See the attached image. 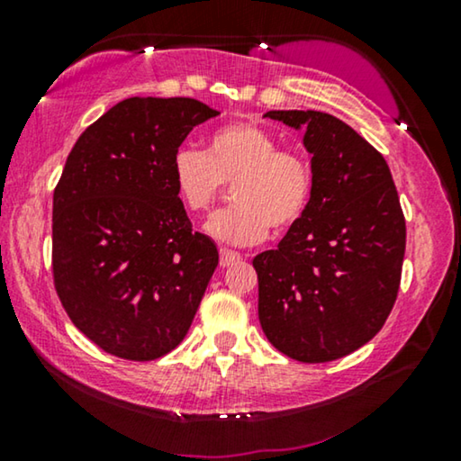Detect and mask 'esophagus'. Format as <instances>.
<instances>
[{
    "label": "esophagus",
    "mask_w": 461,
    "mask_h": 461,
    "mask_svg": "<svg viewBox=\"0 0 461 461\" xmlns=\"http://www.w3.org/2000/svg\"><path fill=\"white\" fill-rule=\"evenodd\" d=\"M241 260V256L237 254V251H230V249H220V267L226 268V267H232V264Z\"/></svg>",
    "instance_id": "34e87169"
}]
</instances>
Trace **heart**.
<instances>
[{"mask_svg":"<svg viewBox=\"0 0 461 461\" xmlns=\"http://www.w3.org/2000/svg\"><path fill=\"white\" fill-rule=\"evenodd\" d=\"M176 194L188 212H203L232 185L237 205L213 213L205 232L226 245H254L300 222L312 194V167L298 150L281 149L262 125L235 122L207 138V150L180 147L172 157Z\"/></svg>","mask_w":461,"mask_h":461,"instance_id":"obj_1","label":"heart"}]
</instances>
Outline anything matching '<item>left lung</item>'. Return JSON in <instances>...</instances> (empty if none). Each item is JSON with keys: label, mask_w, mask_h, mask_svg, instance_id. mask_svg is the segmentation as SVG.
<instances>
[{"label": "left lung", "mask_w": 461, "mask_h": 461, "mask_svg": "<svg viewBox=\"0 0 461 461\" xmlns=\"http://www.w3.org/2000/svg\"><path fill=\"white\" fill-rule=\"evenodd\" d=\"M304 130L312 155L308 210L276 249L254 258L258 317L268 342L300 363L367 344L393 311L405 258V216L384 157L321 111H268Z\"/></svg>", "instance_id": "left-lung-1"}]
</instances>
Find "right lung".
Wrapping results in <instances>:
<instances>
[{
    "mask_svg": "<svg viewBox=\"0 0 461 461\" xmlns=\"http://www.w3.org/2000/svg\"><path fill=\"white\" fill-rule=\"evenodd\" d=\"M216 115L194 98H125L67 157L52 207L56 294L113 357L153 361L174 350L218 267L169 169L194 125Z\"/></svg>",
    "mask_w": 461,
    "mask_h": 461,
    "instance_id": "right-lung-1",
    "label": "right lung"
}]
</instances>
